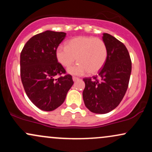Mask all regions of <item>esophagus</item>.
<instances>
[{
    "label": "esophagus",
    "instance_id": "esophagus-1",
    "mask_svg": "<svg viewBox=\"0 0 152 152\" xmlns=\"http://www.w3.org/2000/svg\"><path fill=\"white\" fill-rule=\"evenodd\" d=\"M73 81H77V80H78L79 79V78H78V77H76V76H73Z\"/></svg>",
    "mask_w": 152,
    "mask_h": 152
}]
</instances>
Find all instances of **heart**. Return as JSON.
<instances>
[{"label": "heart", "mask_w": 152, "mask_h": 152, "mask_svg": "<svg viewBox=\"0 0 152 152\" xmlns=\"http://www.w3.org/2000/svg\"><path fill=\"white\" fill-rule=\"evenodd\" d=\"M108 55L106 43L94 36L73 38L66 46L61 45L56 49L57 61L64 67H69L76 60L78 61L69 69L70 74L75 75H82L87 71L91 74H97L105 65Z\"/></svg>", "instance_id": "b5f03b06"}]
</instances>
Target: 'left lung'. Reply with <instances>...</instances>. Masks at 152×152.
Returning a JSON list of instances; mask_svg holds the SVG:
<instances>
[{"label":"left lung","instance_id":"8db88e82","mask_svg":"<svg viewBox=\"0 0 152 152\" xmlns=\"http://www.w3.org/2000/svg\"><path fill=\"white\" fill-rule=\"evenodd\" d=\"M103 35L109 51L107 61L99 76L83 79V102L95 114H106L118 106L126 94L132 72V61L125 45L111 35Z\"/></svg>","mask_w":152,"mask_h":152}]
</instances>
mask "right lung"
Returning a JSON list of instances; mask_svg holds the SVG:
<instances>
[{
    "label": "right lung",
    "instance_id": "1",
    "mask_svg": "<svg viewBox=\"0 0 152 152\" xmlns=\"http://www.w3.org/2000/svg\"><path fill=\"white\" fill-rule=\"evenodd\" d=\"M66 33L46 31L35 35L26 42L20 57V78L26 94L38 109L53 111L65 100L74 84L56 57V49ZM60 76L56 80L54 77Z\"/></svg>",
    "mask_w": 152,
    "mask_h": 152
}]
</instances>
